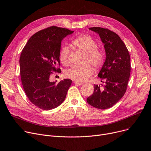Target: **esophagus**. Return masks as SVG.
I'll return each instance as SVG.
<instances>
[{"instance_id": "esophagus-1", "label": "esophagus", "mask_w": 151, "mask_h": 151, "mask_svg": "<svg viewBox=\"0 0 151 151\" xmlns=\"http://www.w3.org/2000/svg\"><path fill=\"white\" fill-rule=\"evenodd\" d=\"M74 84H75V85H78V86H81V85L83 84V83H79V82H77V81H75V82H74Z\"/></svg>"}]
</instances>
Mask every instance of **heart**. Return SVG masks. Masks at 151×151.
Here are the masks:
<instances>
[{
    "instance_id": "1",
    "label": "heart",
    "mask_w": 151,
    "mask_h": 151,
    "mask_svg": "<svg viewBox=\"0 0 151 151\" xmlns=\"http://www.w3.org/2000/svg\"><path fill=\"white\" fill-rule=\"evenodd\" d=\"M71 44L76 49L84 53L83 63H85L80 66H72L67 70L65 76L75 81L83 82L93 73V68L95 70L101 68L104 63V54L102 50L98 48L96 41L88 35H79L71 41ZM69 48L65 45L61 47L59 58L60 62L64 65L68 64ZM90 64L89 65L88 63Z\"/></svg>"
}]
</instances>
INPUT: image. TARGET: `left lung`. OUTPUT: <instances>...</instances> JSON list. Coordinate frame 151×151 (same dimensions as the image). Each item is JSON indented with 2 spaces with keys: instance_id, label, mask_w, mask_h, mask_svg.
<instances>
[{
  "instance_id": "left-lung-1",
  "label": "left lung",
  "mask_w": 151,
  "mask_h": 151,
  "mask_svg": "<svg viewBox=\"0 0 151 151\" xmlns=\"http://www.w3.org/2000/svg\"><path fill=\"white\" fill-rule=\"evenodd\" d=\"M104 44L106 59L98 76L104 83L94 85L93 94L87 98L92 106L99 109L110 108L124 96L130 73V57L128 50L120 37L107 28L91 27Z\"/></svg>"
}]
</instances>
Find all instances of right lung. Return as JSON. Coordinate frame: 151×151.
Here are the masks:
<instances>
[{
	"label": "right lung",
	"mask_w": 151,
	"mask_h": 151,
	"mask_svg": "<svg viewBox=\"0 0 151 151\" xmlns=\"http://www.w3.org/2000/svg\"><path fill=\"white\" fill-rule=\"evenodd\" d=\"M73 33L67 28L51 26L34 34L22 50L19 60L22 86L29 101L39 109H55L66 97L72 80L65 79L56 84L50 81V77L53 72H61V41Z\"/></svg>",
	"instance_id": "add662e5"
}]
</instances>
